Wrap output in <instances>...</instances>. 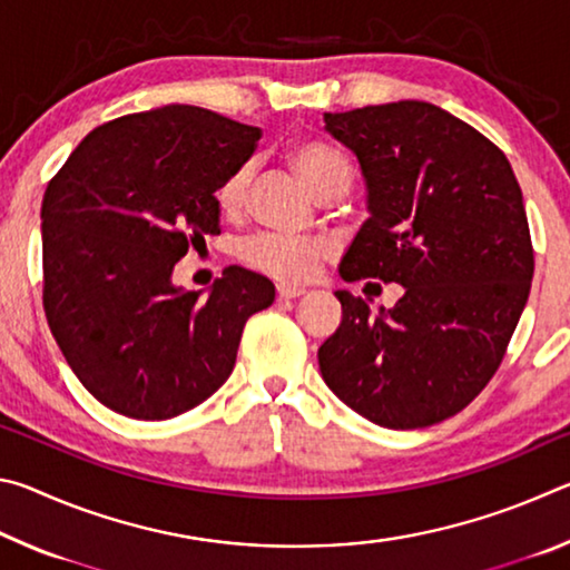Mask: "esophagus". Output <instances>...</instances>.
Wrapping results in <instances>:
<instances>
[{
  "label": "esophagus",
  "mask_w": 570,
  "mask_h": 570,
  "mask_svg": "<svg viewBox=\"0 0 570 570\" xmlns=\"http://www.w3.org/2000/svg\"><path fill=\"white\" fill-rule=\"evenodd\" d=\"M306 294V288H302V286H292V284H278L276 286V296L278 298H298V296H304Z\"/></svg>",
  "instance_id": "34e87169"
}]
</instances>
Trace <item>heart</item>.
Returning a JSON list of instances; mask_svg holds the SVG:
<instances>
[{
    "instance_id": "obj_1",
    "label": "heart",
    "mask_w": 570,
    "mask_h": 570,
    "mask_svg": "<svg viewBox=\"0 0 570 570\" xmlns=\"http://www.w3.org/2000/svg\"><path fill=\"white\" fill-rule=\"evenodd\" d=\"M286 158L292 163L294 170L306 180L316 196H344L354 180L352 160L344 153L332 146V142L314 140V138H298L288 142ZM250 178H254V166L250 163H238V166L220 180L216 188V204L228 216L240 214L246 206ZM332 254V244L326 238H288L276 234H262L250 238L240 250L244 262L248 266L258 268L282 282H308L326 256Z\"/></svg>"
}]
</instances>
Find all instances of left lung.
Wrapping results in <instances>:
<instances>
[{
    "mask_svg": "<svg viewBox=\"0 0 570 570\" xmlns=\"http://www.w3.org/2000/svg\"><path fill=\"white\" fill-rule=\"evenodd\" d=\"M360 160L366 210L344 282L404 286L392 308L334 292L342 322L320 346L336 397L380 428L458 414L503 362L533 282L523 193L503 150L438 105L400 100L324 112Z\"/></svg>",
    "mask_w": 570,
    "mask_h": 570,
    "instance_id": "1",
    "label": "left lung"
}]
</instances>
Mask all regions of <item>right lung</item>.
Wrapping results in <instances>:
<instances>
[{
    "label": "right lung",
    "instance_id": "right-lung-1",
    "mask_svg": "<svg viewBox=\"0 0 570 570\" xmlns=\"http://www.w3.org/2000/svg\"><path fill=\"white\" fill-rule=\"evenodd\" d=\"M262 130L193 105L125 115L72 150L42 198L45 314L95 400L132 420H170L208 400L236 364L266 276L228 266L206 298L173 268L218 236L216 188Z\"/></svg>",
    "mask_w": 570,
    "mask_h": 570
}]
</instances>
